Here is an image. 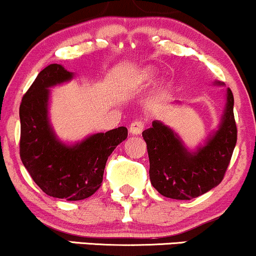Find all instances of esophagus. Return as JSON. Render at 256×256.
<instances>
[{
    "mask_svg": "<svg viewBox=\"0 0 256 256\" xmlns=\"http://www.w3.org/2000/svg\"><path fill=\"white\" fill-rule=\"evenodd\" d=\"M143 128H144V122L142 119H136L131 122L128 130L132 134H140L143 131Z\"/></svg>",
    "mask_w": 256,
    "mask_h": 256,
    "instance_id": "1",
    "label": "esophagus"
}]
</instances>
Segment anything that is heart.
I'll use <instances>...</instances> for the list:
<instances>
[{
	"mask_svg": "<svg viewBox=\"0 0 256 256\" xmlns=\"http://www.w3.org/2000/svg\"><path fill=\"white\" fill-rule=\"evenodd\" d=\"M143 77H144V79H152V72H146Z\"/></svg>",
	"mask_w": 256,
	"mask_h": 256,
	"instance_id": "1",
	"label": "heart"
}]
</instances>
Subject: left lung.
Segmentation results:
<instances>
[{
    "instance_id": "obj_1",
    "label": "left lung",
    "mask_w": 256,
    "mask_h": 256,
    "mask_svg": "<svg viewBox=\"0 0 256 256\" xmlns=\"http://www.w3.org/2000/svg\"><path fill=\"white\" fill-rule=\"evenodd\" d=\"M222 85V83H218ZM222 125L204 146L189 152L171 128L152 122L142 132L148 149L152 186L166 198L192 200L222 183L237 142L234 95L228 89Z\"/></svg>"
}]
</instances>
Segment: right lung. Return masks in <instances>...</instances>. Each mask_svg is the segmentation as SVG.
I'll return each mask as SVG.
<instances>
[{"mask_svg":"<svg viewBox=\"0 0 256 256\" xmlns=\"http://www.w3.org/2000/svg\"><path fill=\"white\" fill-rule=\"evenodd\" d=\"M71 78L72 73L58 64L38 73L20 104L19 148L25 168L43 192L78 201L101 186L108 156L126 140L128 128L96 134L72 146L58 142L48 122V88Z\"/></svg>","mask_w":256,"mask_h":256,"instance_id":"obj_1","label":"right lung"}]
</instances>
